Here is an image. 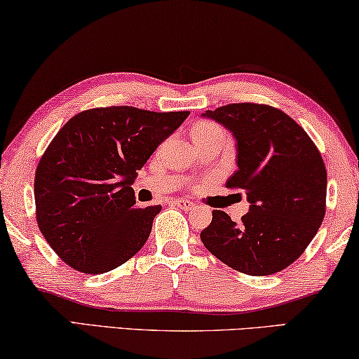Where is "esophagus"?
I'll use <instances>...</instances> for the list:
<instances>
[{
    "mask_svg": "<svg viewBox=\"0 0 359 359\" xmlns=\"http://www.w3.org/2000/svg\"><path fill=\"white\" fill-rule=\"evenodd\" d=\"M174 205L179 206L180 210H191V208L195 206L190 200H184V198H177V200H174Z\"/></svg>",
    "mask_w": 359,
    "mask_h": 359,
    "instance_id": "obj_1",
    "label": "esophagus"
}]
</instances>
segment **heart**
I'll return each instance as SVG.
<instances>
[{
	"label": "heart",
	"instance_id": "heart-1",
	"mask_svg": "<svg viewBox=\"0 0 359 359\" xmlns=\"http://www.w3.org/2000/svg\"><path fill=\"white\" fill-rule=\"evenodd\" d=\"M212 132H222V128L216 124H212V122H203V124H198L195 127L194 135H200V133H212Z\"/></svg>",
	"mask_w": 359,
	"mask_h": 359
}]
</instances>
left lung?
<instances>
[{
  "mask_svg": "<svg viewBox=\"0 0 359 359\" xmlns=\"http://www.w3.org/2000/svg\"><path fill=\"white\" fill-rule=\"evenodd\" d=\"M210 117L232 132L237 165L226 187L243 190L250 211L238 224L224 211L200 233L210 253L250 276L276 274L303 255L325 214L327 170L303 127L267 104L233 103Z\"/></svg>",
  "mask_w": 359,
  "mask_h": 359,
  "instance_id": "8db88e82",
  "label": "left lung"
}]
</instances>
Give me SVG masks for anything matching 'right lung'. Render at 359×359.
<instances>
[{
  "label": "right lung",
  "mask_w": 359,
  "mask_h": 359,
  "mask_svg": "<svg viewBox=\"0 0 359 359\" xmlns=\"http://www.w3.org/2000/svg\"><path fill=\"white\" fill-rule=\"evenodd\" d=\"M189 114L109 106L62 126L36 165L34 195L40 231L64 263L103 274L142 250L161 205L137 206L132 184Z\"/></svg>",
  "instance_id": "add662e5"
}]
</instances>
